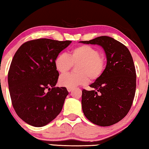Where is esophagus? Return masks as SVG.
I'll list each match as a JSON object with an SVG mask.
<instances>
[{
	"label": "esophagus",
	"mask_w": 149,
	"mask_h": 149,
	"mask_svg": "<svg viewBox=\"0 0 149 149\" xmlns=\"http://www.w3.org/2000/svg\"><path fill=\"white\" fill-rule=\"evenodd\" d=\"M68 89V92H70V91H72V88H68V89Z\"/></svg>",
	"instance_id": "esophagus-1"
}]
</instances>
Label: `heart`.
<instances>
[{
  "label": "heart",
  "mask_w": 149,
  "mask_h": 149,
  "mask_svg": "<svg viewBox=\"0 0 149 149\" xmlns=\"http://www.w3.org/2000/svg\"><path fill=\"white\" fill-rule=\"evenodd\" d=\"M55 66L61 74H65L77 65V74L62 75L59 79L61 86L74 88L79 85H85L91 81L98 80L104 72L107 60L100 52L90 45H82L74 47L70 56L61 53L55 59Z\"/></svg>",
  "instance_id": "1"
}]
</instances>
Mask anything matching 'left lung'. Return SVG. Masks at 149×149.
Instances as JSON below:
<instances>
[{"label": "left lung", "mask_w": 149, "mask_h": 149, "mask_svg": "<svg viewBox=\"0 0 149 149\" xmlns=\"http://www.w3.org/2000/svg\"><path fill=\"white\" fill-rule=\"evenodd\" d=\"M80 42L102 47L107 58L102 76L89 85L93 90L83 89V113L95 125H114L127 115L133 103L136 87L133 58L127 47L109 36Z\"/></svg>", "instance_id": "8db88e82"}]
</instances>
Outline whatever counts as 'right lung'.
<instances>
[{
    "label": "right lung",
    "instance_id": "1",
    "mask_svg": "<svg viewBox=\"0 0 149 149\" xmlns=\"http://www.w3.org/2000/svg\"><path fill=\"white\" fill-rule=\"evenodd\" d=\"M71 42L28 40L14 55L8 72L11 103L20 119L30 125H46L62 111L68 92L65 87H55L59 72L54 62Z\"/></svg>",
    "mask_w": 149,
    "mask_h": 149
}]
</instances>
